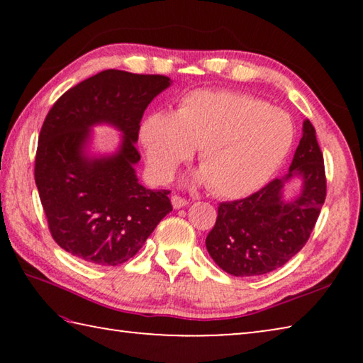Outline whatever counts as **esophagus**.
Masks as SVG:
<instances>
[{"instance_id": "obj_1", "label": "esophagus", "mask_w": 363, "mask_h": 363, "mask_svg": "<svg viewBox=\"0 0 363 363\" xmlns=\"http://www.w3.org/2000/svg\"><path fill=\"white\" fill-rule=\"evenodd\" d=\"M171 203H173V208L179 210V208L186 206L189 201L186 199H182V196H179V195H173V196H171Z\"/></svg>"}]
</instances>
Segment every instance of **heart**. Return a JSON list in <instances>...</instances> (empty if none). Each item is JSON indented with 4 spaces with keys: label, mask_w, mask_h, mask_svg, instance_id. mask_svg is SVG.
<instances>
[{
    "label": "heart",
    "mask_w": 363,
    "mask_h": 363,
    "mask_svg": "<svg viewBox=\"0 0 363 363\" xmlns=\"http://www.w3.org/2000/svg\"><path fill=\"white\" fill-rule=\"evenodd\" d=\"M294 139L290 115L233 91H194L176 113L155 112L140 126L150 173L169 181L200 147L199 181L223 199L261 189L284 163Z\"/></svg>",
    "instance_id": "1"
}]
</instances>
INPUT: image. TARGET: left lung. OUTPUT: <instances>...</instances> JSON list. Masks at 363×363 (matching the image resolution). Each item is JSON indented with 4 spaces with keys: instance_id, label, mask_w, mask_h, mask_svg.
<instances>
[{
    "instance_id": "1",
    "label": "left lung",
    "mask_w": 363,
    "mask_h": 363,
    "mask_svg": "<svg viewBox=\"0 0 363 363\" xmlns=\"http://www.w3.org/2000/svg\"><path fill=\"white\" fill-rule=\"evenodd\" d=\"M293 179H300L301 190L296 199L286 202L283 192ZM325 196L323 155L314 126L304 120L290 171L247 199L219 205L216 224L206 237L208 253L235 277L272 272L309 240Z\"/></svg>"
}]
</instances>
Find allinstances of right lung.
Masks as SVG:
<instances>
[{
  "instance_id": "add662e5",
  "label": "right lung",
  "mask_w": 363,
  "mask_h": 363,
  "mask_svg": "<svg viewBox=\"0 0 363 363\" xmlns=\"http://www.w3.org/2000/svg\"><path fill=\"white\" fill-rule=\"evenodd\" d=\"M171 84L163 75L104 70L59 97L41 126L35 182L49 230L67 253L99 266H118L138 253L173 210L169 190L140 186L136 149L149 104ZM106 122L123 134L119 150H87L90 128Z\"/></svg>"
}]
</instances>
